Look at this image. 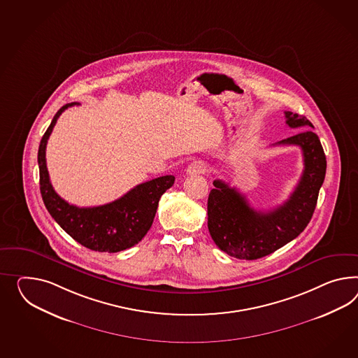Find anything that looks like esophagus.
I'll use <instances>...</instances> for the list:
<instances>
[{
	"label": "esophagus",
	"instance_id": "esophagus-1",
	"mask_svg": "<svg viewBox=\"0 0 358 358\" xmlns=\"http://www.w3.org/2000/svg\"><path fill=\"white\" fill-rule=\"evenodd\" d=\"M206 170H208L206 164H203L202 161H193L192 164L187 167V174H203L206 173Z\"/></svg>",
	"mask_w": 358,
	"mask_h": 358
}]
</instances>
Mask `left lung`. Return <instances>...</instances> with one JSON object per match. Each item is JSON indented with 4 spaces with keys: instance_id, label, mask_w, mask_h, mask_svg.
Instances as JSON below:
<instances>
[{
    "instance_id": "1",
    "label": "left lung",
    "mask_w": 358,
    "mask_h": 358,
    "mask_svg": "<svg viewBox=\"0 0 358 358\" xmlns=\"http://www.w3.org/2000/svg\"><path fill=\"white\" fill-rule=\"evenodd\" d=\"M291 129H314L310 120L285 111ZM274 145H299L303 150V171L289 199L270 211H257L245 196L215 179L208 199V229L220 250L238 259H258L297 238L308 223L318 200L326 175V156L321 140L305 129Z\"/></svg>"
}]
</instances>
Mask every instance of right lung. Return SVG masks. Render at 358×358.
<instances>
[{"label":"right lung","mask_w":358,"mask_h":358,"mask_svg":"<svg viewBox=\"0 0 358 358\" xmlns=\"http://www.w3.org/2000/svg\"><path fill=\"white\" fill-rule=\"evenodd\" d=\"M57 111L50 126L40 141L37 162L40 170V192L45 208L55 222L88 249L115 253L134 247L147 235L156 215L161 196L173 187L174 175H165L138 184L115 201L93 208H78L61 199L53 188L46 169L45 149L55 122L67 108Z\"/></svg>","instance_id":"add662e5"}]
</instances>
